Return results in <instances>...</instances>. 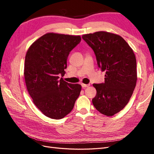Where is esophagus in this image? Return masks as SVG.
<instances>
[{
	"mask_svg": "<svg viewBox=\"0 0 154 154\" xmlns=\"http://www.w3.org/2000/svg\"><path fill=\"white\" fill-rule=\"evenodd\" d=\"M89 84H84V83H82V88H86V87H89Z\"/></svg>",
	"mask_w": 154,
	"mask_h": 154,
	"instance_id": "1",
	"label": "esophagus"
}]
</instances>
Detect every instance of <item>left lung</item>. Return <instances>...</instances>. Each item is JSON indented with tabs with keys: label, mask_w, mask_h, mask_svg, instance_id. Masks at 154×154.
<instances>
[{
	"label": "left lung",
	"mask_w": 154,
	"mask_h": 154,
	"mask_svg": "<svg viewBox=\"0 0 154 154\" xmlns=\"http://www.w3.org/2000/svg\"><path fill=\"white\" fill-rule=\"evenodd\" d=\"M82 38L94 51L98 67L105 71V83L93 84L97 92L92 103L102 114L112 116L127 105L136 87V56L118 35L97 31L83 35Z\"/></svg>",
	"instance_id": "obj_1"
}]
</instances>
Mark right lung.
Instances as JSON below:
<instances>
[{"label": "right lung", "instance_id": "1", "mask_svg": "<svg viewBox=\"0 0 154 154\" xmlns=\"http://www.w3.org/2000/svg\"><path fill=\"white\" fill-rule=\"evenodd\" d=\"M80 41V35L48 32L27 51L24 71L27 89L35 106L48 118H64L80 94L81 85L59 79V75L66 74L70 51Z\"/></svg>", "mask_w": 154, "mask_h": 154}]
</instances>
